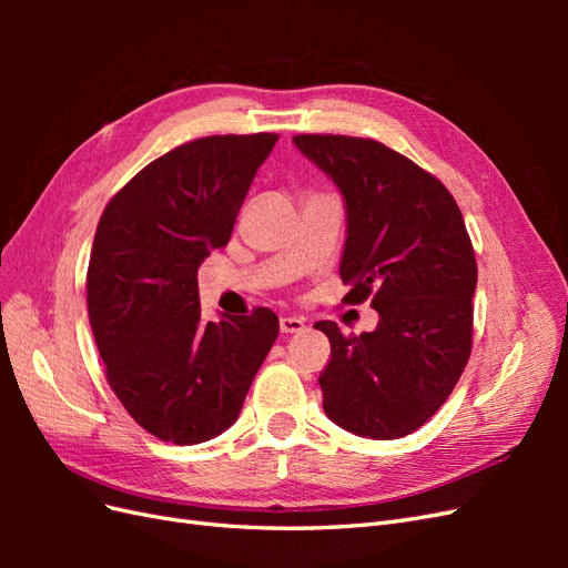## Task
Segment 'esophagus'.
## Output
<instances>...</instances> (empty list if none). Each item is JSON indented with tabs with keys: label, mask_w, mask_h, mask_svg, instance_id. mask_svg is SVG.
I'll return each instance as SVG.
<instances>
[{
	"label": "esophagus",
	"mask_w": 568,
	"mask_h": 568,
	"mask_svg": "<svg viewBox=\"0 0 568 568\" xmlns=\"http://www.w3.org/2000/svg\"><path fill=\"white\" fill-rule=\"evenodd\" d=\"M303 329H305V322H303L301 317L286 315V317L280 320V332H282V334H301Z\"/></svg>",
	"instance_id": "1"
}]
</instances>
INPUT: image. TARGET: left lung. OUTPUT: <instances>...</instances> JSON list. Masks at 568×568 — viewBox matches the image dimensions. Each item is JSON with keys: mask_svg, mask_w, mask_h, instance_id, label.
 Returning <instances> with one entry per match:
<instances>
[{"mask_svg": "<svg viewBox=\"0 0 568 568\" xmlns=\"http://www.w3.org/2000/svg\"><path fill=\"white\" fill-rule=\"evenodd\" d=\"M296 149L329 178L346 205L341 280L348 303L372 298L374 332L332 343L320 374L324 412L376 440L417 432L448 400L471 353L476 257L453 194L434 175L374 140L296 134Z\"/></svg>", "mask_w": 568, "mask_h": 568, "instance_id": "obj_1", "label": "left lung"}]
</instances>
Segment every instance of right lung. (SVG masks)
Listing matches in <instances>:
<instances>
[{"label": "right lung", "instance_id": "add662e5", "mask_svg": "<svg viewBox=\"0 0 568 568\" xmlns=\"http://www.w3.org/2000/svg\"><path fill=\"white\" fill-rule=\"evenodd\" d=\"M280 134L203 136L140 170L94 234L88 311L106 379L130 417L196 445L236 422L280 334L267 307L205 322L196 270L227 246L248 186Z\"/></svg>", "mask_w": 568, "mask_h": 568}]
</instances>
